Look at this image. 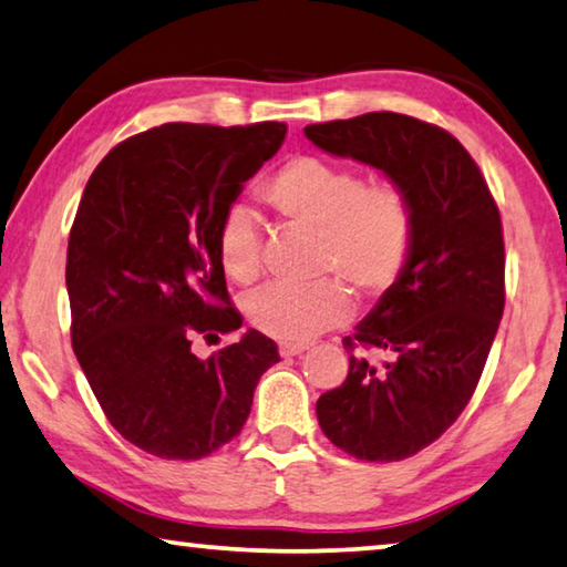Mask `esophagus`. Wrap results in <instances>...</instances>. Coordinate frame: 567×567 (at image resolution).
I'll return each mask as SVG.
<instances>
[{"instance_id": "34e87169", "label": "esophagus", "mask_w": 567, "mask_h": 567, "mask_svg": "<svg viewBox=\"0 0 567 567\" xmlns=\"http://www.w3.org/2000/svg\"><path fill=\"white\" fill-rule=\"evenodd\" d=\"M305 350H307L305 342H282L280 344L282 358H295V354H302Z\"/></svg>"}]
</instances>
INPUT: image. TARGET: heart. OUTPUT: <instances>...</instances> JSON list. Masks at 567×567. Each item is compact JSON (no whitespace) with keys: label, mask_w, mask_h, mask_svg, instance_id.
I'll list each match as a JSON object with an SVG mask.
<instances>
[{"label":"heart","mask_w":567,"mask_h":567,"mask_svg":"<svg viewBox=\"0 0 567 567\" xmlns=\"http://www.w3.org/2000/svg\"><path fill=\"white\" fill-rule=\"evenodd\" d=\"M262 203L287 225L318 235V272L310 287H265L247 297L255 330L282 342H305L352 315L348 282L368 300L395 290L415 247V205L392 179L368 182L360 169L295 155L260 185ZM223 272L237 285L260 275V229L243 207L229 209L215 239Z\"/></svg>","instance_id":"1"}]
</instances>
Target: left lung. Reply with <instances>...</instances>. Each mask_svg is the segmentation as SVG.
<instances>
[{"label": "left lung", "instance_id": "1", "mask_svg": "<svg viewBox=\"0 0 567 567\" xmlns=\"http://www.w3.org/2000/svg\"><path fill=\"white\" fill-rule=\"evenodd\" d=\"M305 134L330 155L382 169L415 205L408 272L342 340L348 378L318 400L332 445L368 463H395L435 443L483 375L505 307L501 213L475 159L435 124L368 112L307 124Z\"/></svg>", "mask_w": 567, "mask_h": 567}]
</instances>
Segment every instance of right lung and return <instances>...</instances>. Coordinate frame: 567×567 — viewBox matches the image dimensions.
<instances>
[{
    "label": "right lung",
    "instance_id": "1",
    "mask_svg": "<svg viewBox=\"0 0 567 567\" xmlns=\"http://www.w3.org/2000/svg\"><path fill=\"white\" fill-rule=\"evenodd\" d=\"M285 134V122H169L120 142L84 187L66 247L72 348L112 427L150 455L199 460L229 443L280 362L257 330L207 360L192 340L243 324L215 239Z\"/></svg>",
    "mask_w": 567,
    "mask_h": 567
}]
</instances>
